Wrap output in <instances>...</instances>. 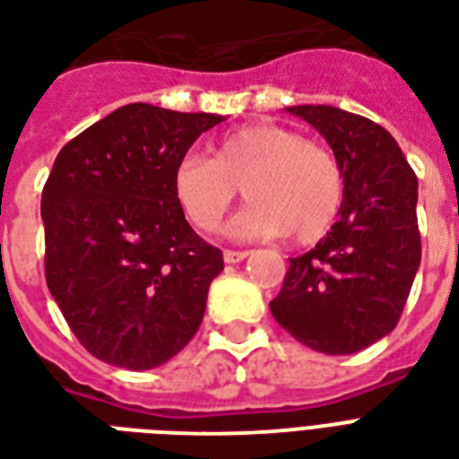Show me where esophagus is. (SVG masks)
I'll return each mask as SVG.
<instances>
[{"instance_id": "obj_1", "label": "esophagus", "mask_w": 459, "mask_h": 459, "mask_svg": "<svg viewBox=\"0 0 459 459\" xmlns=\"http://www.w3.org/2000/svg\"><path fill=\"white\" fill-rule=\"evenodd\" d=\"M247 255L248 251H232V248H227L225 254H222V258H225V263H241Z\"/></svg>"}]
</instances>
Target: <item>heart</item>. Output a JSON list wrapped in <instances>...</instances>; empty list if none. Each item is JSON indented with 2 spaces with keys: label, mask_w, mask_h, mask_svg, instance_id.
Listing matches in <instances>:
<instances>
[{
  "label": "heart",
  "mask_w": 459,
  "mask_h": 459,
  "mask_svg": "<svg viewBox=\"0 0 459 459\" xmlns=\"http://www.w3.org/2000/svg\"><path fill=\"white\" fill-rule=\"evenodd\" d=\"M239 189L248 204L227 222L230 239L290 232L308 244L321 239L340 215L344 174L333 151L278 124L234 129L212 145V160L189 152L174 165V198L201 232L220 225Z\"/></svg>",
  "instance_id": "1"
}]
</instances>
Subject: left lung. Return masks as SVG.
Instances as JSON below:
<instances>
[{
	"label": "left lung",
	"mask_w": 459,
	"mask_h": 459,
	"mask_svg": "<svg viewBox=\"0 0 459 459\" xmlns=\"http://www.w3.org/2000/svg\"><path fill=\"white\" fill-rule=\"evenodd\" d=\"M285 112L311 124L344 174L337 222L311 251L290 258L270 311L323 354H354L395 328L421 263L417 174L388 131L330 105Z\"/></svg>",
	"instance_id": "left-lung-1"
}]
</instances>
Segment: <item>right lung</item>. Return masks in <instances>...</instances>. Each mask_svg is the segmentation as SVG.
<instances>
[{
    "label": "right lung",
    "instance_id": "obj_1",
    "mask_svg": "<svg viewBox=\"0 0 459 459\" xmlns=\"http://www.w3.org/2000/svg\"><path fill=\"white\" fill-rule=\"evenodd\" d=\"M222 119L131 102L56 155L40 204L45 278L78 342L105 364L162 366L204 321L225 263L184 218L172 172Z\"/></svg>",
    "mask_w": 459,
    "mask_h": 459
}]
</instances>
